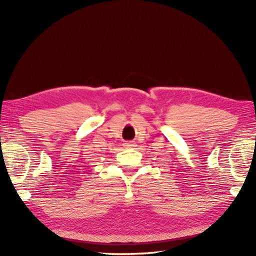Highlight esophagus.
Returning <instances> with one entry per match:
<instances>
[{
  "mask_svg": "<svg viewBox=\"0 0 256 256\" xmlns=\"http://www.w3.org/2000/svg\"><path fill=\"white\" fill-rule=\"evenodd\" d=\"M124 146L128 148H134L135 144H134V142H125Z\"/></svg>",
  "mask_w": 256,
  "mask_h": 256,
  "instance_id": "1",
  "label": "esophagus"
}]
</instances>
